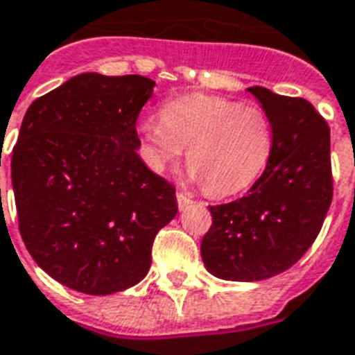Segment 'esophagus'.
I'll return each instance as SVG.
<instances>
[{
    "label": "esophagus",
    "instance_id": "1",
    "mask_svg": "<svg viewBox=\"0 0 355 355\" xmlns=\"http://www.w3.org/2000/svg\"><path fill=\"white\" fill-rule=\"evenodd\" d=\"M175 198H178V206H180V209H185V207L193 202V200L189 198L187 194H183V193H178L175 194Z\"/></svg>",
    "mask_w": 355,
    "mask_h": 355
}]
</instances>
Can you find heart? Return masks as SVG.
<instances>
[{
    "label": "heart",
    "mask_w": 355,
    "mask_h": 355,
    "mask_svg": "<svg viewBox=\"0 0 355 355\" xmlns=\"http://www.w3.org/2000/svg\"><path fill=\"white\" fill-rule=\"evenodd\" d=\"M162 119L146 117L138 125L149 168L164 172L189 148L191 178L207 194L223 198L250 187L268 166L273 127L258 106L215 95H187L168 101Z\"/></svg>",
    "instance_id": "obj_1"
}]
</instances>
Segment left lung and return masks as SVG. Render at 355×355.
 <instances>
[{
    "mask_svg": "<svg viewBox=\"0 0 355 355\" xmlns=\"http://www.w3.org/2000/svg\"><path fill=\"white\" fill-rule=\"evenodd\" d=\"M273 127V151L247 196L209 206L213 225L200 252L211 275L263 281L292 268L324 225L331 206L329 127L314 106L262 86L247 89Z\"/></svg>",
    "mask_w": 355,
    "mask_h": 355,
    "instance_id": "1",
    "label": "left lung"
}]
</instances>
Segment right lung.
Returning <instances> with one entry per match:
<instances>
[{
    "label": "right lung",
    "mask_w": 355,
    "mask_h": 355,
    "mask_svg": "<svg viewBox=\"0 0 355 355\" xmlns=\"http://www.w3.org/2000/svg\"><path fill=\"white\" fill-rule=\"evenodd\" d=\"M153 87L140 74L82 73L24 116L10 161L20 236L39 268L82 294L142 281L157 232L178 213L174 185L138 155Z\"/></svg>",
    "instance_id": "1"
}]
</instances>
